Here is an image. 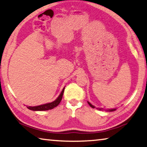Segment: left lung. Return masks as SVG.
Here are the masks:
<instances>
[{"label": "left lung", "mask_w": 147, "mask_h": 147, "mask_svg": "<svg viewBox=\"0 0 147 147\" xmlns=\"http://www.w3.org/2000/svg\"><path fill=\"white\" fill-rule=\"evenodd\" d=\"M88 103L89 104V105L92 108H95V107H94V106L92 105V104H91L90 102H88ZM97 109H98V108H97ZM98 109H100H100H100V108H98ZM115 110H116V108H115V109H108V110H107V111H115Z\"/></svg>", "instance_id": "1"}]
</instances>
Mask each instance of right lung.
I'll use <instances>...</instances> for the list:
<instances>
[{
	"label": "right lung",
	"instance_id": "right-lung-1",
	"mask_svg": "<svg viewBox=\"0 0 147 147\" xmlns=\"http://www.w3.org/2000/svg\"><path fill=\"white\" fill-rule=\"evenodd\" d=\"M64 89H65V87L63 89V90H62V91L61 92V93L59 95L58 97L55 100L52 102L51 103L45 104H43V105H39L37 106H32V107L27 106V108L32 111H46V110H49V109H53L60 103V102L62 99V96H63V94Z\"/></svg>",
	"mask_w": 147,
	"mask_h": 147
}]
</instances>
